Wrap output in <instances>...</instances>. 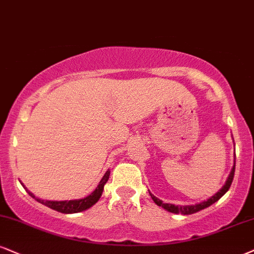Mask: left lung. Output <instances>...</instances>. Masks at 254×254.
Instances as JSON below:
<instances>
[{
	"mask_svg": "<svg viewBox=\"0 0 254 254\" xmlns=\"http://www.w3.org/2000/svg\"><path fill=\"white\" fill-rule=\"evenodd\" d=\"M234 171H236V164L233 165V168L232 171H231L230 175H228L226 183H225V185L223 186V189H221L220 190H219L218 193H215L213 196H211V198L206 200V201H202L200 203H196V205H187V206H178V205H173V203H165L162 202L160 199L155 198L153 194H151L153 201H154L156 205L158 206H161L162 208H165L166 211L171 212V213H175V214H184V215H187V214H193V213H196V212L201 211V209L208 207V206H211L212 203L217 202L219 199L221 198V196L224 195L225 193L227 192L228 190H230L231 185H232V181H233V178H234Z\"/></svg>",
	"mask_w": 254,
	"mask_h": 254,
	"instance_id": "8db88e82",
	"label": "left lung"
}]
</instances>
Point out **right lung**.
Returning <instances> with one entry per match:
<instances>
[{
  "label": "right lung",
  "instance_id": "1",
  "mask_svg": "<svg viewBox=\"0 0 254 254\" xmlns=\"http://www.w3.org/2000/svg\"><path fill=\"white\" fill-rule=\"evenodd\" d=\"M109 174L111 172L107 171L105 173V175L102 177L101 181L98 185L95 190L92 194H89L88 196L83 199H76V200H64V201H49V200H42V199H37L35 198L33 193H29V195L31 198H34L36 201H39L42 205L47 206V207L54 209V211L61 212V213H65V214H69V213H79V212L86 211L89 207H92L94 203H96L99 201L100 196H101L102 190H103V186H105L106 183H107L109 179Z\"/></svg>",
  "mask_w": 254,
  "mask_h": 254
}]
</instances>
